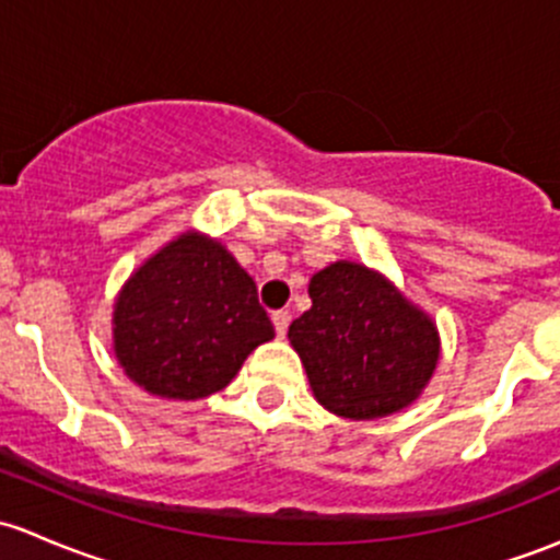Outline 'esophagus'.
I'll return each mask as SVG.
<instances>
[{
  "label": "esophagus",
  "mask_w": 560,
  "mask_h": 560,
  "mask_svg": "<svg viewBox=\"0 0 560 560\" xmlns=\"http://www.w3.org/2000/svg\"><path fill=\"white\" fill-rule=\"evenodd\" d=\"M270 319H273L276 336H284L287 327H290V312H284V308H281V312H273V314H270Z\"/></svg>",
  "instance_id": "esophagus-1"
}]
</instances>
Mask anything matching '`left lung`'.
<instances>
[{"label": "left lung", "instance_id": "8db88e82", "mask_svg": "<svg viewBox=\"0 0 560 560\" xmlns=\"http://www.w3.org/2000/svg\"><path fill=\"white\" fill-rule=\"evenodd\" d=\"M312 308L290 325L314 398L347 420H376L406 409L439 363L433 319L393 281L338 259L312 276Z\"/></svg>", "mask_w": 560, "mask_h": 560}]
</instances>
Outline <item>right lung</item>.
<instances>
[{"mask_svg": "<svg viewBox=\"0 0 560 560\" xmlns=\"http://www.w3.org/2000/svg\"><path fill=\"white\" fill-rule=\"evenodd\" d=\"M273 336L252 276L200 233H180L151 254L113 306L118 365L135 385L167 400L224 389Z\"/></svg>", "mask_w": 560, "mask_h": 560, "instance_id": "1", "label": "right lung"}]
</instances>
